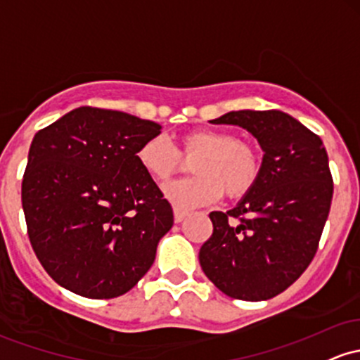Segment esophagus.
I'll use <instances>...</instances> for the list:
<instances>
[{
	"label": "esophagus",
	"instance_id": "1",
	"mask_svg": "<svg viewBox=\"0 0 360 360\" xmlns=\"http://www.w3.org/2000/svg\"><path fill=\"white\" fill-rule=\"evenodd\" d=\"M186 215H188V213L184 210H181V208H174V222H176V224L183 222V220L186 219Z\"/></svg>",
	"mask_w": 360,
	"mask_h": 360
}]
</instances>
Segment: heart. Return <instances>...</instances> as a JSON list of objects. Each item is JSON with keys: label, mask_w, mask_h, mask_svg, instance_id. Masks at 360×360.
<instances>
[{"label": "heart", "mask_w": 360, "mask_h": 360, "mask_svg": "<svg viewBox=\"0 0 360 360\" xmlns=\"http://www.w3.org/2000/svg\"><path fill=\"white\" fill-rule=\"evenodd\" d=\"M181 153L191 160L195 177L165 184L164 196L176 208L191 210L217 201L222 193L229 198L246 195L259 174V159L250 143L236 140L219 129H198L183 136ZM141 169L157 181H165L179 169L177 150L165 136L148 138L138 148Z\"/></svg>", "instance_id": "b5f03b06"}]
</instances>
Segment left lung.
<instances>
[{"instance_id":"8db88e82","label":"left lung","mask_w":360,"mask_h":360,"mask_svg":"<svg viewBox=\"0 0 360 360\" xmlns=\"http://www.w3.org/2000/svg\"><path fill=\"white\" fill-rule=\"evenodd\" d=\"M212 122L246 129L263 159L238 205L210 213L213 234L200 264L229 297L266 301L290 287L318 250L333 196L325 145L282 110H232Z\"/></svg>"}]
</instances>
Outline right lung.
<instances>
[{
  "instance_id": "add662e5",
  "label": "right lung",
  "mask_w": 360,
  "mask_h": 360,
  "mask_svg": "<svg viewBox=\"0 0 360 360\" xmlns=\"http://www.w3.org/2000/svg\"><path fill=\"white\" fill-rule=\"evenodd\" d=\"M160 131L121 110L78 108L35 133L22 207L39 262L66 290L117 297L153 264L174 215L136 153Z\"/></svg>"
}]
</instances>
